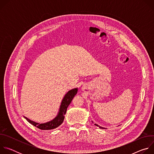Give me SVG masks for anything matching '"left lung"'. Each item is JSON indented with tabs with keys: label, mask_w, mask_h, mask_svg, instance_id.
I'll use <instances>...</instances> for the list:
<instances>
[{
	"label": "left lung",
	"mask_w": 154,
	"mask_h": 154,
	"mask_svg": "<svg viewBox=\"0 0 154 154\" xmlns=\"http://www.w3.org/2000/svg\"><path fill=\"white\" fill-rule=\"evenodd\" d=\"M95 124L96 126H97V127H99V128H102V129H104V128H103V127H100V126L98 125H97V124Z\"/></svg>",
	"instance_id": "8db88e82"
}]
</instances>
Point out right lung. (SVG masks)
Here are the masks:
<instances>
[{
  "mask_svg": "<svg viewBox=\"0 0 154 154\" xmlns=\"http://www.w3.org/2000/svg\"><path fill=\"white\" fill-rule=\"evenodd\" d=\"M77 91H78V88H74L69 90L66 94L64 95L63 99H62L57 115L52 120L49 122L40 124V123L33 121L26 116H24V117L26 119V120L29 123H30L36 127L37 128L41 130H52V129L55 128L63 123L64 119V115H66V113L67 108L69 105L71 103L74 96L77 93Z\"/></svg>",
  "mask_w": 154,
  "mask_h": 154,
  "instance_id": "obj_1",
  "label": "right lung"
}]
</instances>
